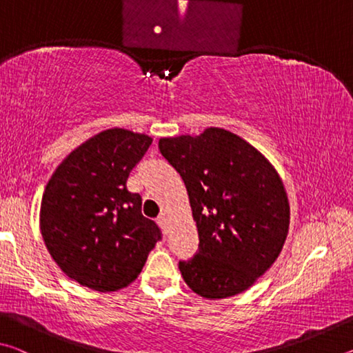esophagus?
I'll return each instance as SVG.
<instances>
[{
	"label": "esophagus",
	"mask_w": 353,
	"mask_h": 353,
	"mask_svg": "<svg viewBox=\"0 0 353 353\" xmlns=\"http://www.w3.org/2000/svg\"><path fill=\"white\" fill-rule=\"evenodd\" d=\"M157 224L162 227V229H166V216H165V214H160V216L157 218Z\"/></svg>",
	"instance_id": "obj_1"
}]
</instances>
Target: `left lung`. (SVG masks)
Segmentation results:
<instances>
[{
  "label": "left lung",
  "instance_id": "obj_1",
  "mask_svg": "<svg viewBox=\"0 0 353 353\" xmlns=\"http://www.w3.org/2000/svg\"><path fill=\"white\" fill-rule=\"evenodd\" d=\"M163 157L181 174L199 248L179 261L196 294L218 301L250 288L274 265L290 230L282 177L259 149L221 128L163 137Z\"/></svg>",
  "mask_w": 353,
  "mask_h": 353
}]
</instances>
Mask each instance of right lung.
Returning a JSON list of instances; mask_svg holds the SVG:
<instances>
[{
  "label": "right lung",
  "mask_w": 353,
  "mask_h": 353,
  "mask_svg": "<svg viewBox=\"0 0 353 353\" xmlns=\"http://www.w3.org/2000/svg\"><path fill=\"white\" fill-rule=\"evenodd\" d=\"M151 143L128 129L103 130L71 151L46 183L41 236L65 276L82 286L126 288L160 240L159 227L141 214V196L126 187Z\"/></svg>",
  "instance_id": "obj_1"
}]
</instances>
